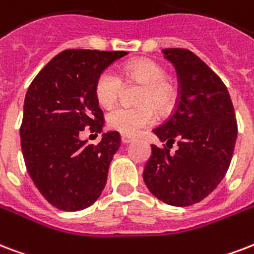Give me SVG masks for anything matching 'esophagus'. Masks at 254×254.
<instances>
[{"label":"esophagus","mask_w":254,"mask_h":254,"mask_svg":"<svg viewBox=\"0 0 254 254\" xmlns=\"http://www.w3.org/2000/svg\"><path fill=\"white\" fill-rule=\"evenodd\" d=\"M121 141H123V144H130L131 141H134V138L133 137H130V135H127V134H123L121 135Z\"/></svg>","instance_id":"esophagus-1"}]
</instances>
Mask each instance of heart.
<instances>
[{
    "label": "heart",
    "mask_w": 254,
    "mask_h": 254,
    "mask_svg": "<svg viewBox=\"0 0 254 254\" xmlns=\"http://www.w3.org/2000/svg\"><path fill=\"white\" fill-rule=\"evenodd\" d=\"M125 77L144 85L140 102L142 105H119L106 116L110 129L121 134L135 135L144 127H150L156 121L154 108L165 112L174 101V89L166 81V71L160 65L149 60H138L125 67ZM123 90V80L112 69H106L96 81V98L102 106H112L117 101Z\"/></svg>",
    "instance_id": "obj_1"
}]
</instances>
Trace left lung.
Segmentation results:
<instances>
[{
	"mask_svg": "<svg viewBox=\"0 0 254 254\" xmlns=\"http://www.w3.org/2000/svg\"><path fill=\"white\" fill-rule=\"evenodd\" d=\"M162 53L179 74L180 94L173 114L153 129L166 146L152 145L142 177L158 200L189 206L209 196L225 177L237 140V121L228 89L200 57L177 48ZM174 140L179 149L170 153Z\"/></svg>",
	"mask_w": 254,
	"mask_h": 254,
	"instance_id": "left-lung-1",
	"label": "left lung"
}]
</instances>
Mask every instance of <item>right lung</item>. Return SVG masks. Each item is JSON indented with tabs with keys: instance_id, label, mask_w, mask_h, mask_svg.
<instances>
[{
	"instance_id": "obj_1",
	"label": "right lung",
	"mask_w": 254,
	"mask_h": 254,
	"mask_svg": "<svg viewBox=\"0 0 254 254\" xmlns=\"http://www.w3.org/2000/svg\"><path fill=\"white\" fill-rule=\"evenodd\" d=\"M127 52L65 50L29 86L19 129L25 165L49 204L66 212L88 208L101 196L119 131L102 133L97 145L80 140L86 127L101 133L104 114L96 98L98 75Z\"/></svg>"
}]
</instances>
